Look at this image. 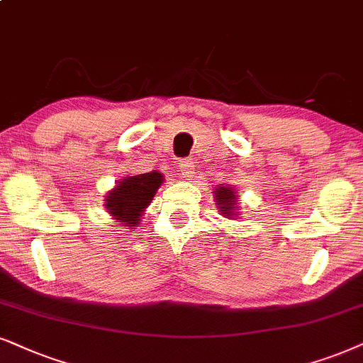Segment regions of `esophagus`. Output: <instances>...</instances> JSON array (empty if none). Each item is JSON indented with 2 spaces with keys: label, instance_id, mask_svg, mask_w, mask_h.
Listing matches in <instances>:
<instances>
[{
  "label": "esophagus",
  "instance_id": "obj_1",
  "mask_svg": "<svg viewBox=\"0 0 363 363\" xmlns=\"http://www.w3.org/2000/svg\"><path fill=\"white\" fill-rule=\"evenodd\" d=\"M179 167H181V176L189 179L194 176V160L191 157H186V159H181L179 160Z\"/></svg>",
  "mask_w": 363,
  "mask_h": 363
}]
</instances>
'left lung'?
I'll use <instances>...</instances> for the list:
<instances>
[{"label": "left lung", "mask_w": 363, "mask_h": 363, "mask_svg": "<svg viewBox=\"0 0 363 363\" xmlns=\"http://www.w3.org/2000/svg\"><path fill=\"white\" fill-rule=\"evenodd\" d=\"M214 203L218 204L219 213L228 219H236L238 218V194L235 189L229 186H218L214 191Z\"/></svg>", "instance_id": "left-lung-1"}]
</instances>
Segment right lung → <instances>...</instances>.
I'll return each instance as SVG.
<instances>
[{
  "label": "right lung",
  "mask_w": 363,
  "mask_h": 363,
  "mask_svg": "<svg viewBox=\"0 0 363 363\" xmlns=\"http://www.w3.org/2000/svg\"><path fill=\"white\" fill-rule=\"evenodd\" d=\"M164 182L159 171L127 176L117 181L113 189L105 196V208L112 219H117L122 226L134 229L140 223L142 214L149 208L155 192Z\"/></svg>",
  "instance_id": "1"
}]
</instances>
